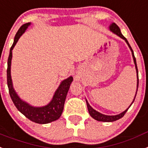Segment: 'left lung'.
<instances>
[{"mask_svg": "<svg viewBox=\"0 0 148 148\" xmlns=\"http://www.w3.org/2000/svg\"><path fill=\"white\" fill-rule=\"evenodd\" d=\"M109 28H110V30L113 32V33L116 34V35H118L120 38H121L122 39H123L126 42V43L128 44V46H129V47H130V49H131L132 55V57H133L134 63H135V68H136V73H137V90H136V94H137L138 88V71L137 64H136V60H135V56H134L133 50H132V47H130V43H129L128 40H126V38H125V37H124L122 34H121V32H120V28H119L117 25L115 24V23H112V24L110 25ZM136 94H135V98H134L133 101H132V103L134 102V101H135ZM86 105H87L88 110H89V114H90V116H91L92 118L95 119V120H98V121H102V122H113V121H116V120H119V119L122 118L123 116H124V114H126V112L128 110V109L130 108V107L132 105V104H131V105H130V106L129 107V108H128L126 110H124L123 112L121 113V114H117V115H114V116H108V115H105V114H101V113L98 112V111H96L95 110H94V109H93L90 106V105H89V104L88 103V101H86Z\"/></svg>", "mask_w": 148, "mask_h": 148, "instance_id": "1", "label": "left lung"}]
</instances>
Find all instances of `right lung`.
<instances>
[{
  "label": "right lung",
  "mask_w": 148,
  "mask_h": 148,
  "mask_svg": "<svg viewBox=\"0 0 148 148\" xmlns=\"http://www.w3.org/2000/svg\"><path fill=\"white\" fill-rule=\"evenodd\" d=\"M30 25H31L30 22L22 25L15 36L14 41L10 50V55H9L8 61H7V86H8L9 93H10L11 99L14 103L15 106L16 107V108L27 118L33 122L36 123L46 124L58 120L62 115L67 93L69 90L71 82L73 81V77H69L61 83L59 88L56 89L55 94L53 95L52 101L45 106L33 107L25 101H22V99L18 97L13 89L12 79H11L10 66L11 60H12V50L15 45L16 44L19 38L25 32V30Z\"/></svg>",
  "instance_id": "add662e5"
}]
</instances>
